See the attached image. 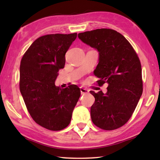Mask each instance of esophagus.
<instances>
[{"mask_svg":"<svg viewBox=\"0 0 160 160\" xmlns=\"http://www.w3.org/2000/svg\"><path fill=\"white\" fill-rule=\"evenodd\" d=\"M80 92L81 94H88L89 92V90L87 88H80Z\"/></svg>","mask_w":160,"mask_h":160,"instance_id":"esophagus-1","label":"esophagus"}]
</instances>
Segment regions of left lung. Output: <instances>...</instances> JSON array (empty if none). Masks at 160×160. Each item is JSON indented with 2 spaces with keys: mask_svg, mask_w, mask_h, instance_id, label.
Masks as SVG:
<instances>
[{
  "mask_svg": "<svg viewBox=\"0 0 160 160\" xmlns=\"http://www.w3.org/2000/svg\"><path fill=\"white\" fill-rule=\"evenodd\" d=\"M79 39L97 48L99 63L94 75L97 85L107 83V92L90 93L95 98L91 107L93 123L112 131L131 118L142 93L141 63L137 53L122 34L112 29H97L78 34Z\"/></svg>",
  "mask_w": 160,
  "mask_h": 160,
  "instance_id": "obj_1",
  "label": "left lung"
}]
</instances>
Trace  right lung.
I'll list each match as a JSON object with an SVG mask.
<instances>
[{"mask_svg":"<svg viewBox=\"0 0 160 160\" xmlns=\"http://www.w3.org/2000/svg\"><path fill=\"white\" fill-rule=\"evenodd\" d=\"M76 37L77 33L40 37L20 62V90L27 109L35 122L50 131H61L69 125L80 96L77 85L61 90L54 83Z\"/></svg>","mask_w":160,"mask_h":160,"instance_id":"obj_1","label":"right lung"}]
</instances>
